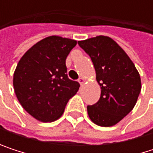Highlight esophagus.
<instances>
[{
    "label": "esophagus",
    "instance_id": "1",
    "mask_svg": "<svg viewBox=\"0 0 153 153\" xmlns=\"http://www.w3.org/2000/svg\"><path fill=\"white\" fill-rule=\"evenodd\" d=\"M85 81H86V79L83 78V77H80V78L79 79V84H80L81 86L85 83Z\"/></svg>",
    "mask_w": 153,
    "mask_h": 153
}]
</instances>
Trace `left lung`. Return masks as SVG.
<instances>
[{"mask_svg":"<svg viewBox=\"0 0 153 153\" xmlns=\"http://www.w3.org/2000/svg\"><path fill=\"white\" fill-rule=\"evenodd\" d=\"M78 44L90 56L101 88L98 102L87 107L88 117L98 126H114L137 104L142 88L139 73L127 53L108 36L79 41Z\"/></svg>","mask_w":153,"mask_h":153,"instance_id":"8db88e82","label":"left lung"}]
</instances>
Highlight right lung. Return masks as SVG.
<instances>
[{
	"label": "right lung",
	"mask_w": 153,
	"mask_h": 153,
	"mask_svg": "<svg viewBox=\"0 0 153 153\" xmlns=\"http://www.w3.org/2000/svg\"><path fill=\"white\" fill-rule=\"evenodd\" d=\"M75 40L53 35L38 42L19 60L13 76L16 96L34 119L52 122L64 113L67 102L79 90L70 79L65 60Z\"/></svg>",
	"instance_id": "1"
}]
</instances>
